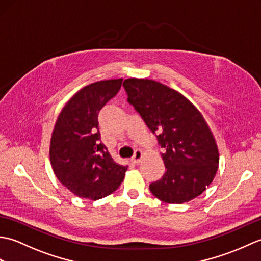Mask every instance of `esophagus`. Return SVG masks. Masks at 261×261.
Returning <instances> with one entry per match:
<instances>
[{
	"label": "esophagus",
	"instance_id": "1",
	"mask_svg": "<svg viewBox=\"0 0 261 261\" xmlns=\"http://www.w3.org/2000/svg\"><path fill=\"white\" fill-rule=\"evenodd\" d=\"M142 157H143V152H142L141 150H136V151H135V154H134V157L131 158V160H132V162H134L135 164H139V163L141 162Z\"/></svg>",
	"mask_w": 261,
	"mask_h": 261
}]
</instances>
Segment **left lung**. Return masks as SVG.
I'll list each match as a JSON object with an SVG mask.
<instances>
[{
	"label": "left lung",
	"instance_id": "obj_1",
	"mask_svg": "<svg viewBox=\"0 0 261 261\" xmlns=\"http://www.w3.org/2000/svg\"><path fill=\"white\" fill-rule=\"evenodd\" d=\"M134 105L159 145L165 174L149 185L160 201L181 204L206 190L219 168V149L203 114L178 91L147 79L123 82Z\"/></svg>",
	"mask_w": 261,
	"mask_h": 261
}]
</instances>
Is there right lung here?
Here are the masks:
<instances>
[{
  "mask_svg": "<svg viewBox=\"0 0 261 261\" xmlns=\"http://www.w3.org/2000/svg\"><path fill=\"white\" fill-rule=\"evenodd\" d=\"M122 79L92 83L75 93L55 123L49 157L55 175L74 195L96 201L112 194L127 166L116 164L101 142L98 113L115 96Z\"/></svg>",
  "mask_w": 261,
  "mask_h": 261,
  "instance_id": "obj_1",
  "label": "right lung"
}]
</instances>
